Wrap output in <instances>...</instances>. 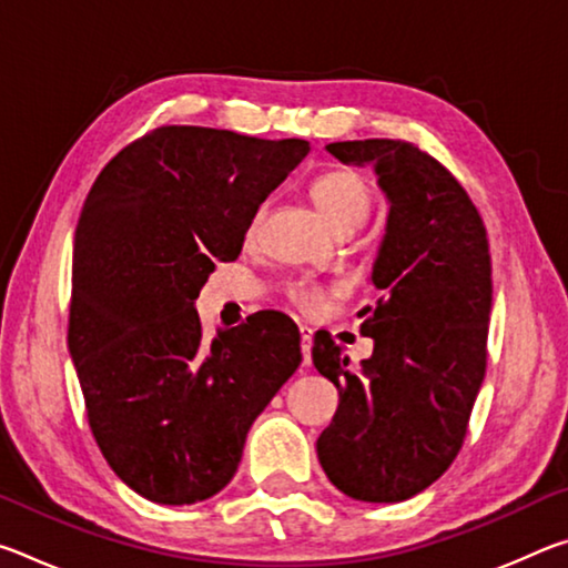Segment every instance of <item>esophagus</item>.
<instances>
[{"instance_id":"34e87169","label":"esophagus","mask_w":568,"mask_h":568,"mask_svg":"<svg viewBox=\"0 0 568 568\" xmlns=\"http://www.w3.org/2000/svg\"><path fill=\"white\" fill-rule=\"evenodd\" d=\"M301 351H303V365H311V351H313V331L301 328Z\"/></svg>"}]
</instances>
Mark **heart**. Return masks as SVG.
I'll use <instances>...</instances> for the list:
<instances>
[{"mask_svg":"<svg viewBox=\"0 0 568 568\" xmlns=\"http://www.w3.org/2000/svg\"><path fill=\"white\" fill-rule=\"evenodd\" d=\"M311 195L315 207H318V213L323 215L333 233H338V230L345 227L358 230L363 225V220L368 217L371 187L361 172L355 170L338 168L323 172L321 178H315ZM261 217L263 210L255 215L253 225H250V235L255 233L257 225H261ZM325 297H328V293L311 283H293L287 287V301L295 307H301L303 313H318L325 305Z\"/></svg>","mask_w":568,"mask_h":568,"instance_id":"1","label":"heart"}]
</instances>
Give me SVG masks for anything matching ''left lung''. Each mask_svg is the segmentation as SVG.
Segmentation results:
<instances>
[{
	"label": "left lung",
	"mask_w": 568,
	"mask_h": 568,
	"mask_svg": "<svg viewBox=\"0 0 568 568\" xmlns=\"http://www.w3.org/2000/svg\"><path fill=\"white\" fill-rule=\"evenodd\" d=\"M325 150L373 168L388 223L371 273L383 297L361 328L373 355L353 371L331 335L313 341L315 368L338 388L318 458L345 496L398 504L454 464L484 383L494 293L486 227L458 180L410 142Z\"/></svg>",
	"instance_id": "8db88e82"
}]
</instances>
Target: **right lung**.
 <instances>
[{
	"mask_svg": "<svg viewBox=\"0 0 568 568\" xmlns=\"http://www.w3.org/2000/svg\"><path fill=\"white\" fill-rule=\"evenodd\" d=\"M307 152L305 140L170 124L112 158L84 200L67 343L102 456L148 501L223 491L253 420L303 361L283 313L207 343L195 301Z\"/></svg>",
	"mask_w": 568,
	"mask_h": 568,
	"instance_id": "obj_1",
	"label": "right lung"
}]
</instances>
